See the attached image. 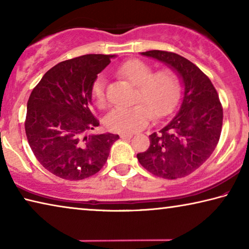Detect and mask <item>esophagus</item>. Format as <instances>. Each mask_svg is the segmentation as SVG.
<instances>
[{"label": "esophagus", "instance_id": "esophagus-1", "mask_svg": "<svg viewBox=\"0 0 249 249\" xmlns=\"http://www.w3.org/2000/svg\"><path fill=\"white\" fill-rule=\"evenodd\" d=\"M120 137L123 138V140H129V138L133 137V134H124V133H122V134H120Z\"/></svg>", "mask_w": 249, "mask_h": 249}]
</instances>
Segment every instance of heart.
Masks as SVG:
<instances>
[{"instance_id":"obj_1","label":"heart","mask_w":249,"mask_h":249,"mask_svg":"<svg viewBox=\"0 0 249 249\" xmlns=\"http://www.w3.org/2000/svg\"><path fill=\"white\" fill-rule=\"evenodd\" d=\"M120 75L127 79L137 87V103L133 107H120L113 108L104 119L107 128L115 133H134L145 127L155 116L167 115L179 98V79L171 70H161L154 73L151 66L140 59H132L124 62L119 70ZM107 80L99 75L91 88L92 100L99 107L107 103L105 95Z\"/></svg>"}]
</instances>
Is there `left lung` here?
<instances>
[{"instance_id": "obj_1", "label": "left lung", "mask_w": 249, "mask_h": 249, "mask_svg": "<svg viewBox=\"0 0 249 249\" xmlns=\"http://www.w3.org/2000/svg\"><path fill=\"white\" fill-rule=\"evenodd\" d=\"M142 54L176 71L184 92L178 113L159 133L149 135V148L137 154V159L155 176L171 180L183 178L203 165L215 149L223 124L222 104L208 75L190 60L163 50Z\"/></svg>"}]
</instances>
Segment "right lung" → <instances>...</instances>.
Masks as SVG:
<instances>
[{
	"label": "right lung",
	"instance_id": "1",
	"mask_svg": "<svg viewBox=\"0 0 249 249\" xmlns=\"http://www.w3.org/2000/svg\"><path fill=\"white\" fill-rule=\"evenodd\" d=\"M114 54H84L53 67L27 102L25 132L45 169L66 180L95 175L119 135H89L99 126L91 112V88Z\"/></svg>",
	"mask_w": 249,
	"mask_h": 249
}]
</instances>
